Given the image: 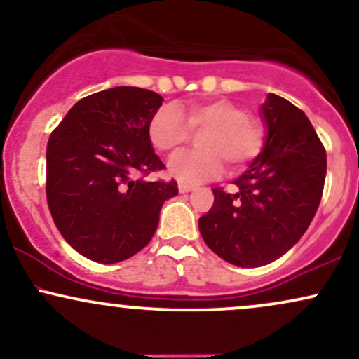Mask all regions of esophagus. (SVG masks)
Wrapping results in <instances>:
<instances>
[{"mask_svg":"<svg viewBox=\"0 0 359 359\" xmlns=\"http://www.w3.org/2000/svg\"><path fill=\"white\" fill-rule=\"evenodd\" d=\"M192 189H194V185H191V184L179 182V191H180V192H191Z\"/></svg>","mask_w":359,"mask_h":359,"instance_id":"esophagus-1","label":"esophagus"}]
</instances>
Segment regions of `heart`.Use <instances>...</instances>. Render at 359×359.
<instances>
[{
  "instance_id": "b5f03b06",
  "label": "heart",
  "mask_w": 359,
  "mask_h": 359,
  "mask_svg": "<svg viewBox=\"0 0 359 359\" xmlns=\"http://www.w3.org/2000/svg\"><path fill=\"white\" fill-rule=\"evenodd\" d=\"M199 150L177 154L168 170L180 182L199 184L217 177L224 168L238 170L250 165L263 151L265 128L240 102L229 100L194 101L180 113L175 106H162L148 123V138L160 154L180 150L194 133Z\"/></svg>"
}]
</instances>
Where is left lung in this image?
<instances>
[{
	"instance_id": "8db88e82",
	"label": "left lung",
	"mask_w": 359,
	"mask_h": 359,
	"mask_svg": "<svg viewBox=\"0 0 359 359\" xmlns=\"http://www.w3.org/2000/svg\"><path fill=\"white\" fill-rule=\"evenodd\" d=\"M269 135L263 151L234 180L214 187L199 231L217 257L255 269L285 255L307 231L324 191L325 148L297 106L269 94L262 108Z\"/></svg>"
}]
</instances>
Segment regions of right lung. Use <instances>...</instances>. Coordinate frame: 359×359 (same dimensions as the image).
I'll list each match as a JSON object with an SVG mask.
<instances>
[{"label": "right lung", "mask_w": 359, "mask_h": 359, "mask_svg": "<svg viewBox=\"0 0 359 359\" xmlns=\"http://www.w3.org/2000/svg\"><path fill=\"white\" fill-rule=\"evenodd\" d=\"M163 97L142 88L82 97L50 133L45 192L64 240L82 257L118 263L148 245L162 204L179 194L174 179L145 182L165 168L148 138ZM135 175L142 177L134 180Z\"/></svg>", "instance_id": "obj_1"}]
</instances>
